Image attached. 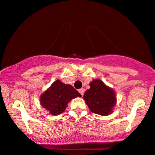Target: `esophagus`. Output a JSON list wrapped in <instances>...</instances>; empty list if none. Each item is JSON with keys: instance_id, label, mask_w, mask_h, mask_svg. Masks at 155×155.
Returning <instances> with one entry per match:
<instances>
[{"instance_id": "1", "label": "esophagus", "mask_w": 155, "mask_h": 155, "mask_svg": "<svg viewBox=\"0 0 155 155\" xmlns=\"http://www.w3.org/2000/svg\"><path fill=\"white\" fill-rule=\"evenodd\" d=\"M79 92L80 93V94H81V95H84V89H79Z\"/></svg>"}]
</instances>
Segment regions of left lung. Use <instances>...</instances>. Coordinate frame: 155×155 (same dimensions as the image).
<instances>
[{"label":"left lung","instance_id":"obj_1","mask_svg":"<svg viewBox=\"0 0 155 155\" xmlns=\"http://www.w3.org/2000/svg\"><path fill=\"white\" fill-rule=\"evenodd\" d=\"M89 86L90 89L86 91L83 98L90 110L100 115L110 114L116 102L113 89L99 79L93 80Z\"/></svg>","mask_w":155,"mask_h":155}]
</instances>
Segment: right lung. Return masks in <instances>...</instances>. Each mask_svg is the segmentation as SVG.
<instances>
[{
    "mask_svg": "<svg viewBox=\"0 0 155 155\" xmlns=\"http://www.w3.org/2000/svg\"><path fill=\"white\" fill-rule=\"evenodd\" d=\"M81 97L71 85L66 84L56 80L40 96V104L50 114L57 115L65 111L72 99Z\"/></svg>",
    "mask_w": 155,
    "mask_h": 155,
    "instance_id": "obj_1",
    "label": "right lung"
}]
</instances>
